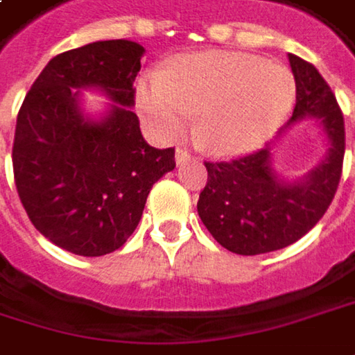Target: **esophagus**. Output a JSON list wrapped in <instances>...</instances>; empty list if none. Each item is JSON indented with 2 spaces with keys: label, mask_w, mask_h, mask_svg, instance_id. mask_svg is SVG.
<instances>
[{
  "label": "esophagus",
  "mask_w": 355,
  "mask_h": 355,
  "mask_svg": "<svg viewBox=\"0 0 355 355\" xmlns=\"http://www.w3.org/2000/svg\"><path fill=\"white\" fill-rule=\"evenodd\" d=\"M193 155H191V151H187L186 148H178V151H175V162H178V166H182V164H186V162H189Z\"/></svg>",
  "instance_id": "esophagus-1"
}]
</instances>
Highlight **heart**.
<instances>
[{
  "instance_id": "b5f03b06",
  "label": "heart",
  "mask_w": 355,
  "mask_h": 355,
  "mask_svg": "<svg viewBox=\"0 0 355 355\" xmlns=\"http://www.w3.org/2000/svg\"><path fill=\"white\" fill-rule=\"evenodd\" d=\"M295 81L284 65L238 51H200L164 63L137 83V112L155 137L178 139L198 123L209 150L261 146L292 110Z\"/></svg>"
}]
</instances>
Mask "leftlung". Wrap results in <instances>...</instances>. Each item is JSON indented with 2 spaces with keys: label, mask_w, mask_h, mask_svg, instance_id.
I'll return each mask as SVG.
<instances>
[{
  "label": "left lung",
  "mask_w": 355,
  "mask_h": 355,
  "mask_svg": "<svg viewBox=\"0 0 355 355\" xmlns=\"http://www.w3.org/2000/svg\"><path fill=\"white\" fill-rule=\"evenodd\" d=\"M290 65L295 107L288 125L306 117L320 119L331 148L318 168L292 184L279 182L270 168V144L234 159L204 162L207 184L198 200V214L216 241L239 256L275 252L306 236L340 186L346 153L344 114L311 63L290 53Z\"/></svg>",
  "instance_id": "obj_1"
}]
</instances>
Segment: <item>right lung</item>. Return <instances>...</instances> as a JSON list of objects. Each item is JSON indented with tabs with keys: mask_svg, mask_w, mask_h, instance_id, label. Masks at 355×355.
<instances>
[{
	"mask_svg": "<svg viewBox=\"0 0 355 355\" xmlns=\"http://www.w3.org/2000/svg\"><path fill=\"white\" fill-rule=\"evenodd\" d=\"M146 49L128 40L63 51L44 67L19 107L13 180L35 230L76 256L116 252L137 227L151 186L175 168V150H155L139 132L133 81ZM96 85L116 101L87 122L79 87Z\"/></svg>",
	"mask_w": 355,
	"mask_h": 355,
	"instance_id": "add662e5",
	"label": "right lung"
}]
</instances>
